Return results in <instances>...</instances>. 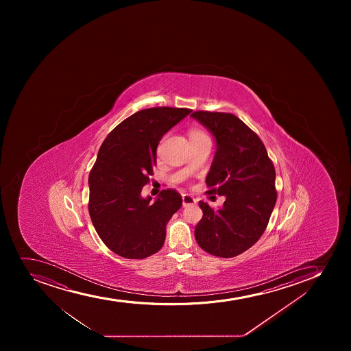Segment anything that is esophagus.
Wrapping results in <instances>:
<instances>
[{"label":"esophagus","mask_w":351,"mask_h":351,"mask_svg":"<svg viewBox=\"0 0 351 351\" xmlns=\"http://www.w3.org/2000/svg\"><path fill=\"white\" fill-rule=\"evenodd\" d=\"M182 199H183V206L186 207V206L192 205V204H195V199L190 195H182Z\"/></svg>","instance_id":"esophagus-1"}]
</instances>
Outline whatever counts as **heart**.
Here are the masks:
<instances>
[{"label":"heart","instance_id":"1","mask_svg":"<svg viewBox=\"0 0 351 351\" xmlns=\"http://www.w3.org/2000/svg\"><path fill=\"white\" fill-rule=\"evenodd\" d=\"M189 138H190V142L195 143L209 139V137L205 132H202V129L192 128L189 132Z\"/></svg>","mask_w":351,"mask_h":351}]
</instances>
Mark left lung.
Masks as SVG:
<instances>
[{"instance_id":"obj_1","label":"left lung","mask_w":351,"mask_h":351,"mask_svg":"<svg viewBox=\"0 0 351 351\" xmlns=\"http://www.w3.org/2000/svg\"><path fill=\"white\" fill-rule=\"evenodd\" d=\"M191 117L216 139L207 192L226 197L217 210L199 202L204 215L195 226V239L214 256L234 257L253 246L267 229L277 202L274 163L260 137L236 115L197 111Z\"/></svg>"}]
</instances>
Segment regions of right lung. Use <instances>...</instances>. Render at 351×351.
I'll list each match as a JSON object with an SVG mask.
<instances>
[{
    "label": "right lung",
    "mask_w": 351,
    "mask_h": 351,
    "mask_svg": "<svg viewBox=\"0 0 351 351\" xmlns=\"http://www.w3.org/2000/svg\"><path fill=\"white\" fill-rule=\"evenodd\" d=\"M190 108H152L136 112L105 138L89 173V214L103 243L119 256L145 258L161 250L167 223L182 197L167 189L156 202L142 198L156 165V147Z\"/></svg>",
    "instance_id": "obj_1"
}]
</instances>
